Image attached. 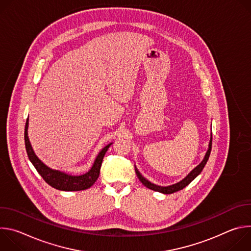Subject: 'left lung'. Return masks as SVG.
<instances>
[{
    "mask_svg": "<svg viewBox=\"0 0 251 251\" xmlns=\"http://www.w3.org/2000/svg\"><path fill=\"white\" fill-rule=\"evenodd\" d=\"M211 143H212V134L210 135V140H209V144H208V149L204 155V158L203 160L201 162L200 165H198L185 178H183V180L181 182H178L176 184H174V185H171V186H168V187H161V186H157L151 182H149L147 178H145L144 176H143L140 172L137 170V168L135 167V172H136V175L138 176V178L140 180V182L144 185L145 187H147L148 189H151L153 191H156V192H159V193H162V194H166V195H169V194H173V193H176L177 191L180 190H183L185 187H187L193 180H195V177H197L201 172L202 171V169L204 168L208 158H209V155H210V151H211Z\"/></svg>",
    "mask_w": 251,
    "mask_h": 251,
    "instance_id": "1",
    "label": "left lung"
}]
</instances>
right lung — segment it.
Wrapping results in <instances>:
<instances>
[{
	"label": "right lung",
	"mask_w": 251,
	"mask_h": 251,
	"mask_svg": "<svg viewBox=\"0 0 251 251\" xmlns=\"http://www.w3.org/2000/svg\"><path fill=\"white\" fill-rule=\"evenodd\" d=\"M27 128H28V118L26 119L25 127V144L27 157L31 162V164L33 165V167L35 168V170L38 171V173L43 176L44 180L50 186L60 191H67V192L83 191L90 188L96 182L100 174V168H101L104 155L112 143L105 146L99 152V154L97 155L93 163V166L87 173L80 176H73V175L66 174L64 172H60L58 170H52L49 168L38 158V156L34 154L29 143L28 136H27Z\"/></svg>",
	"instance_id": "right-lung-1"
}]
</instances>
